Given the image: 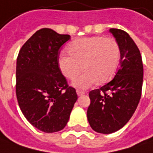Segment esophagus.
Listing matches in <instances>:
<instances>
[{
	"mask_svg": "<svg viewBox=\"0 0 153 153\" xmlns=\"http://www.w3.org/2000/svg\"><path fill=\"white\" fill-rule=\"evenodd\" d=\"M76 92H77V95H78V96H83V95H85V91H79V90H77Z\"/></svg>",
	"mask_w": 153,
	"mask_h": 153,
	"instance_id": "1",
	"label": "esophagus"
}]
</instances>
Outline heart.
Segmentation results:
<instances>
[{"label": "heart", "mask_w": 153, "mask_h": 153, "mask_svg": "<svg viewBox=\"0 0 153 153\" xmlns=\"http://www.w3.org/2000/svg\"><path fill=\"white\" fill-rule=\"evenodd\" d=\"M69 56L61 55L58 66L68 79L76 78L73 85L79 89H87L100 83L110 80L120 62V47L113 37L92 36L74 40L67 47Z\"/></svg>", "instance_id": "obj_1"}]
</instances>
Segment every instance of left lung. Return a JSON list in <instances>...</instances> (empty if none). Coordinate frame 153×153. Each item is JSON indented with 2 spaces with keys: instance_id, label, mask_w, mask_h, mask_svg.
Instances as JSON below:
<instances>
[{
  "instance_id": "1",
  "label": "left lung",
  "mask_w": 153,
  "mask_h": 153,
  "mask_svg": "<svg viewBox=\"0 0 153 153\" xmlns=\"http://www.w3.org/2000/svg\"><path fill=\"white\" fill-rule=\"evenodd\" d=\"M120 47V64L111 81L91 91L87 119L98 133L110 134L123 128L134 114L141 96L143 64L137 45L125 31L109 30Z\"/></svg>"
}]
</instances>
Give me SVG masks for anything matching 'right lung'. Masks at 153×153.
<instances>
[{
  "instance_id": "1",
  "label": "right lung",
  "mask_w": 153,
  "mask_h": 153,
  "mask_svg": "<svg viewBox=\"0 0 153 153\" xmlns=\"http://www.w3.org/2000/svg\"><path fill=\"white\" fill-rule=\"evenodd\" d=\"M68 34L47 28L36 31L19 51L16 95L26 119L45 133L62 130L78 99L76 91L62 75L58 57Z\"/></svg>"
}]
</instances>
